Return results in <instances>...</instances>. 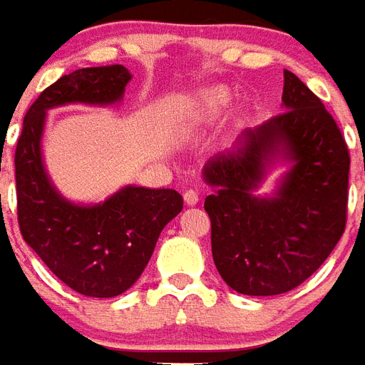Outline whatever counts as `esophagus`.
<instances>
[{"label":"esophagus","mask_w":365,"mask_h":365,"mask_svg":"<svg viewBox=\"0 0 365 365\" xmlns=\"http://www.w3.org/2000/svg\"><path fill=\"white\" fill-rule=\"evenodd\" d=\"M183 199H185V203L190 207L197 205L199 203V193L195 190H187L185 193H183Z\"/></svg>","instance_id":"obj_1"}]
</instances>
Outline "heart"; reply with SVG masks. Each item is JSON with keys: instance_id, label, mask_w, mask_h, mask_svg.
<instances>
[{"instance_id": "heart-1", "label": "heart", "mask_w": 365, "mask_h": 365, "mask_svg": "<svg viewBox=\"0 0 365 365\" xmlns=\"http://www.w3.org/2000/svg\"><path fill=\"white\" fill-rule=\"evenodd\" d=\"M229 103L227 96L222 91H211V93H205L197 101V105L193 107V119L195 120H207V119H215L219 117L225 107Z\"/></svg>"}]
</instances>
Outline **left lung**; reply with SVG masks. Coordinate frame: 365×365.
Wrapping results in <instances>:
<instances>
[{
    "label": "left lung",
    "mask_w": 365,
    "mask_h": 365,
    "mask_svg": "<svg viewBox=\"0 0 365 365\" xmlns=\"http://www.w3.org/2000/svg\"><path fill=\"white\" fill-rule=\"evenodd\" d=\"M283 113L246 128L230 150L207 160L213 193L215 266L242 295L268 297L313 275L342 237L350 156L324 105L297 76L283 70ZM277 163L288 172L269 196L255 190Z\"/></svg>",
    "instance_id": "8db88e82"
}]
</instances>
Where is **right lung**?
Masks as SVG:
<instances>
[{"instance_id":"right-lung-1","label":"right lung","mask_w":365,"mask_h":365,"mask_svg":"<svg viewBox=\"0 0 365 365\" xmlns=\"http://www.w3.org/2000/svg\"><path fill=\"white\" fill-rule=\"evenodd\" d=\"M130 78L120 64L62 76L31 105L15 150L21 235L60 282L88 297H117L133 287L162 229L183 209L175 190L140 185H125L99 203H76L44 168L46 113L70 103L119 105Z\"/></svg>"}]
</instances>
